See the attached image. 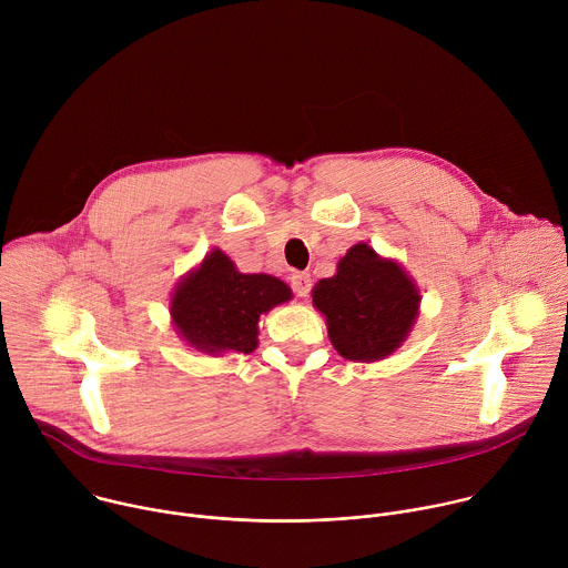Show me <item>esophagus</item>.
Instances as JSON below:
<instances>
[{"label": "esophagus", "instance_id": "34e87169", "mask_svg": "<svg viewBox=\"0 0 568 568\" xmlns=\"http://www.w3.org/2000/svg\"><path fill=\"white\" fill-rule=\"evenodd\" d=\"M290 283H292V290H294L296 296H307V294H310V287H312L310 274H305V272H294V274L290 276Z\"/></svg>", "mask_w": 568, "mask_h": 568}]
</instances>
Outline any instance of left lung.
I'll return each instance as SVG.
<instances>
[{
    "mask_svg": "<svg viewBox=\"0 0 568 568\" xmlns=\"http://www.w3.org/2000/svg\"><path fill=\"white\" fill-rule=\"evenodd\" d=\"M420 290L395 258L357 242L337 274L312 290L335 351L351 362H379L407 342L420 310Z\"/></svg>",
    "mask_w": 568,
    "mask_h": 568,
    "instance_id": "8db88e82",
    "label": "left lung"
}]
</instances>
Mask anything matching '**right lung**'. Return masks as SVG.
<instances>
[{
    "label": "right lung",
    "instance_id": "right-lung-1",
    "mask_svg": "<svg viewBox=\"0 0 568 568\" xmlns=\"http://www.w3.org/2000/svg\"><path fill=\"white\" fill-rule=\"evenodd\" d=\"M292 290L270 274H242L222 250L182 276L171 294V318L182 342L206 355L254 353L258 323Z\"/></svg>",
    "mask_w": 568,
    "mask_h": 568
}]
</instances>
